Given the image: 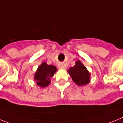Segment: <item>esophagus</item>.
<instances>
[{
	"label": "esophagus",
	"instance_id": "34e87169",
	"mask_svg": "<svg viewBox=\"0 0 123 123\" xmlns=\"http://www.w3.org/2000/svg\"><path fill=\"white\" fill-rule=\"evenodd\" d=\"M60 68H62V69H66V66H64V65H61L60 66Z\"/></svg>",
	"mask_w": 123,
	"mask_h": 123
}]
</instances>
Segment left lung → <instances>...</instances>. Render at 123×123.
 Listing matches in <instances>:
<instances>
[{
    "label": "left lung",
    "instance_id": "1",
    "mask_svg": "<svg viewBox=\"0 0 123 123\" xmlns=\"http://www.w3.org/2000/svg\"><path fill=\"white\" fill-rule=\"evenodd\" d=\"M74 82L78 85L82 86L90 82V74L84 65L80 61L75 62V66L68 70Z\"/></svg>",
    "mask_w": 123,
    "mask_h": 123
}]
</instances>
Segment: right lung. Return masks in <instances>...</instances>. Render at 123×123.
<instances>
[{
    "label": "right lung",
    "mask_w": 123,
    "mask_h": 123,
    "mask_svg": "<svg viewBox=\"0 0 123 123\" xmlns=\"http://www.w3.org/2000/svg\"><path fill=\"white\" fill-rule=\"evenodd\" d=\"M57 70V68L53 65H48L46 62H42L36 70L34 79L38 86L42 88L46 87L50 84L51 79Z\"/></svg>",
    "instance_id": "right-lung-1"
}]
</instances>
